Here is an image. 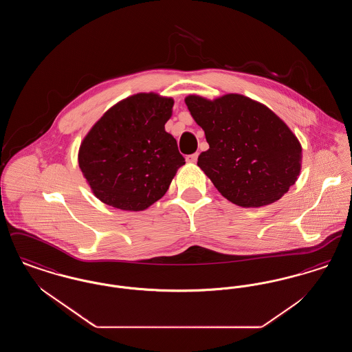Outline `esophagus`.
Listing matches in <instances>:
<instances>
[{"instance_id":"esophagus-1","label":"esophagus","mask_w":352,"mask_h":352,"mask_svg":"<svg viewBox=\"0 0 352 352\" xmlns=\"http://www.w3.org/2000/svg\"><path fill=\"white\" fill-rule=\"evenodd\" d=\"M198 153H194V154H190V155H187L186 157V161L187 162H191V164H194V162H197L198 161Z\"/></svg>"}]
</instances>
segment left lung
<instances>
[{
    "label": "left lung",
    "instance_id": "1",
    "mask_svg": "<svg viewBox=\"0 0 352 352\" xmlns=\"http://www.w3.org/2000/svg\"><path fill=\"white\" fill-rule=\"evenodd\" d=\"M184 101L210 145L198 166L224 198L241 207H261L278 201L296 184L301 145L265 105L236 94Z\"/></svg>",
    "mask_w": 352,
    "mask_h": 352
}]
</instances>
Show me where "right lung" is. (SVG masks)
Returning a JSON list of instances; mask_svg holds the SVG:
<instances>
[{
	"mask_svg": "<svg viewBox=\"0 0 352 352\" xmlns=\"http://www.w3.org/2000/svg\"><path fill=\"white\" fill-rule=\"evenodd\" d=\"M174 101L138 94L112 107L85 135L79 166L94 194L108 206L142 211L161 199L184 165L165 131Z\"/></svg>",
	"mask_w": 352,
	"mask_h": 352,
	"instance_id": "right-lung-1",
	"label": "right lung"
}]
</instances>
